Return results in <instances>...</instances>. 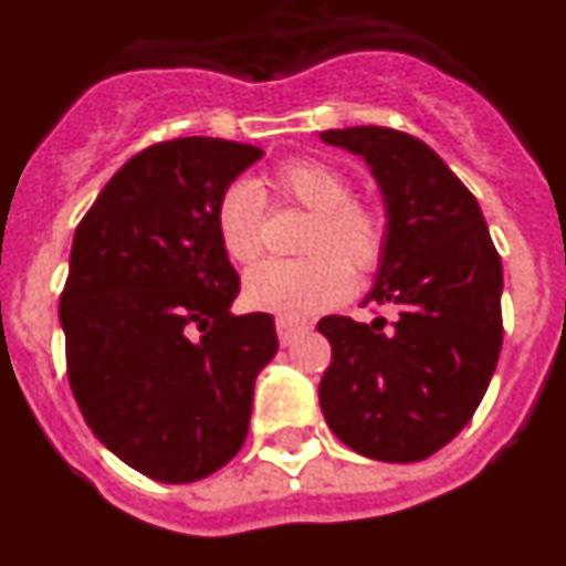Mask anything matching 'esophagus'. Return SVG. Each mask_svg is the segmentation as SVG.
Listing matches in <instances>:
<instances>
[{"mask_svg":"<svg viewBox=\"0 0 566 566\" xmlns=\"http://www.w3.org/2000/svg\"><path fill=\"white\" fill-rule=\"evenodd\" d=\"M305 322L291 319V316H279V319H275V334H279V342H282V345H291V342L296 339L298 334H305Z\"/></svg>","mask_w":566,"mask_h":566,"instance_id":"obj_1","label":"esophagus"}]
</instances>
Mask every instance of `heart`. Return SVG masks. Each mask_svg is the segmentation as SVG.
Wrapping results in <instances>:
<instances>
[{"instance_id":"1","label":"heart","mask_w":566,"mask_h":566,"mask_svg":"<svg viewBox=\"0 0 566 566\" xmlns=\"http://www.w3.org/2000/svg\"><path fill=\"white\" fill-rule=\"evenodd\" d=\"M264 189L311 212L302 235L305 259L261 261L244 275V302L279 316H313L350 293V273L368 275L386 253L382 218L354 201L350 180L316 158H296L275 166ZM261 189L235 180L218 198L216 235L232 264H250L261 253Z\"/></svg>"}]
</instances>
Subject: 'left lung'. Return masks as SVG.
I'll use <instances>...</instances> for the list:
<instances>
[{"instance_id":"8db88e82","label":"left lung","mask_w":566,"mask_h":566,"mask_svg":"<svg viewBox=\"0 0 566 566\" xmlns=\"http://www.w3.org/2000/svg\"><path fill=\"white\" fill-rule=\"evenodd\" d=\"M368 164L386 203V253L363 305L391 327L325 316L331 368L319 406L365 458L415 463L443 449L481 406L503 342V268L474 195L431 146L386 126L322 132Z\"/></svg>"}]
</instances>
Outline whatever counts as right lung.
<instances>
[{"label": "right lung", "instance_id": "right-lung-1", "mask_svg": "<svg viewBox=\"0 0 566 566\" xmlns=\"http://www.w3.org/2000/svg\"><path fill=\"white\" fill-rule=\"evenodd\" d=\"M261 155L218 137L149 146L74 232L60 296L71 391L99 443L151 481H201L239 454L279 350L270 313H230L241 282L216 235L218 198Z\"/></svg>", "mask_w": 566, "mask_h": 566}]
</instances>
